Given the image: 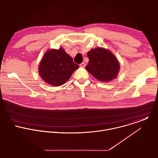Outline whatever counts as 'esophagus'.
<instances>
[{"label":"esophagus","instance_id":"1","mask_svg":"<svg viewBox=\"0 0 158 158\" xmlns=\"http://www.w3.org/2000/svg\"><path fill=\"white\" fill-rule=\"evenodd\" d=\"M80 66L82 67H84L85 66V64L84 62H82L81 64H80Z\"/></svg>","mask_w":158,"mask_h":158}]
</instances>
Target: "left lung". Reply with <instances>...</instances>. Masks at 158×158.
<instances>
[{
    "label": "left lung",
    "mask_w": 158,
    "mask_h": 158,
    "mask_svg": "<svg viewBox=\"0 0 158 158\" xmlns=\"http://www.w3.org/2000/svg\"><path fill=\"white\" fill-rule=\"evenodd\" d=\"M87 57L89 60L85 69L98 80L109 82L117 77L120 64L110 51L103 48L92 49L87 52Z\"/></svg>",
    "instance_id": "8db88e82"
}]
</instances>
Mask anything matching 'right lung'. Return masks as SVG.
Here are the masks:
<instances>
[{
    "label": "right lung",
    "instance_id": "1",
    "mask_svg": "<svg viewBox=\"0 0 158 158\" xmlns=\"http://www.w3.org/2000/svg\"><path fill=\"white\" fill-rule=\"evenodd\" d=\"M79 68L73 58L64 49L48 50L44 54L39 65V74L46 83L60 86L68 81L73 73Z\"/></svg>",
    "mask_w": 158,
    "mask_h": 158
}]
</instances>
